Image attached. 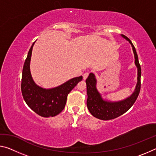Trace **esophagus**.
Returning a JSON list of instances; mask_svg holds the SVG:
<instances>
[{
  "label": "esophagus",
  "mask_w": 156,
  "mask_h": 156,
  "mask_svg": "<svg viewBox=\"0 0 156 156\" xmlns=\"http://www.w3.org/2000/svg\"><path fill=\"white\" fill-rule=\"evenodd\" d=\"M88 76H89V72H85L83 74V79L84 80H85V79H87V78L88 77Z\"/></svg>",
  "instance_id": "obj_1"
}]
</instances>
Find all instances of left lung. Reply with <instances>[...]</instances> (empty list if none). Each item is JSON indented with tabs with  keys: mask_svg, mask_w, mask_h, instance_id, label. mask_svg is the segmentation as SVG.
<instances>
[{
	"mask_svg": "<svg viewBox=\"0 0 156 156\" xmlns=\"http://www.w3.org/2000/svg\"><path fill=\"white\" fill-rule=\"evenodd\" d=\"M122 36L131 43L133 47L134 56H135V64L138 67V83H137L135 91L128 98L120 102H108L102 99L96 88V80L94 73H89L88 78L86 80L87 93L88 96L87 105L91 115L100 120H109L114 119L127 112L132 107V105L135 103L140 91L141 67L139 63L138 54L136 53L135 47L133 46L131 41L125 35Z\"/></svg>",
	"mask_w": 156,
	"mask_h": 156,
	"instance_id": "8db88e82",
	"label": "left lung"
}]
</instances>
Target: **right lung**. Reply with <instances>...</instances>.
I'll use <instances>...</instances> for the list:
<instances>
[{"label": "right lung", "mask_w": 156, "mask_h": 156, "mask_svg": "<svg viewBox=\"0 0 156 156\" xmlns=\"http://www.w3.org/2000/svg\"><path fill=\"white\" fill-rule=\"evenodd\" d=\"M34 43L28 52L23 69L21 92L27 105L42 117H54L64 109L67 96L83 76L73 78L56 88L45 89L37 86L31 78L30 63Z\"/></svg>", "instance_id": "right-lung-1"}]
</instances>
